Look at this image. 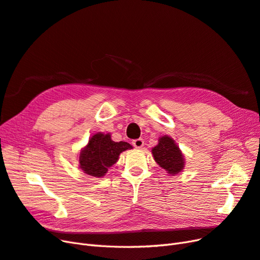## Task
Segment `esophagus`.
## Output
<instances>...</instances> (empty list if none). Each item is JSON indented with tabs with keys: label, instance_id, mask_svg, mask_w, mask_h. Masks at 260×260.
Instances as JSON below:
<instances>
[{
	"label": "esophagus",
	"instance_id": "34e87169",
	"mask_svg": "<svg viewBox=\"0 0 260 260\" xmlns=\"http://www.w3.org/2000/svg\"><path fill=\"white\" fill-rule=\"evenodd\" d=\"M132 145L137 147V148H141L144 145V140L143 139H136L132 141Z\"/></svg>",
	"mask_w": 260,
	"mask_h": 260
}]
</instances>
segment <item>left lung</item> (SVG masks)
<instances>
[{
    "label": "left lung",
    "mask_w": 260,
    "mask_h": 260,
    "mask_svg": "<svg viewBox=\"0 0 260 260\" xmlns=\"http://www.w3.org/2000/svg\"><path fill=\"white\" fill-rule=\"evenodd\" d=\"M152 153L156 162L170 175L178 174L184 167L183 155L175 141L169 137L160 138L158 144L152 149Z\"/></svg>",
    "instance_id": "1"
}]
</instances>
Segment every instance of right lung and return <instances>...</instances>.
Segmentation results:
<instances>
[{
	"label": "right lung",
	"mask_w": 260,
	"mask_h": 260,
	"mask_svg": "<svg viewBox=\"0 0 260 260\" xmlns=\"http://www.w3.org/2000/svg\"><path fill=\"white\" fill-rule=\"evenodd\" d=\"M129 148L132 146L127 142H114L111 135L96 133L80 153V168L89 176L103 177L108 168L118 160L119 154Z\"/></svg>",
	"instance_id": "obj_1"
}]
</instances>
